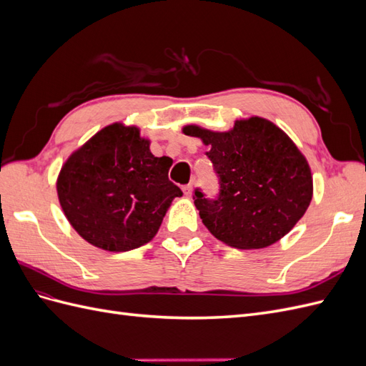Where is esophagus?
<instances>
[{
    "label": "esophagus",
    "instance_id": "34e87169",
    "mask_svg": "<svg viewBox=\"0 0 366 366\" xmlns=\"http://www.w3.org/2000/svg\"><path fill=\"white\" fill-rule=\"evenodd\" d=\"M183 192H184V195H186V197H191V195H192V192H194V186H192V184H187V186H184V187H183Z\"/></svg>",
    "mask_w": 366,
    "mask_h": 366
}]
</instances>
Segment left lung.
I'll return each instance as SVG.
<instances>
[{
  "label": "left lung",
  "instance_id": "obj_1",
  "mask_svg": "<svg viewBox=\"0 0 366 366\" xmlns=\"http://www.w3.org/2000/svg\"><path fill=\"white\" fill-rule=\"evenodd\" d=\"M186 136L209 147L219 177V197L195 191V207L207 230L224 244L264 249L296 226L313 198V175L304 154L273 122L252 116L229 131L184 125Z\"/></svg>",
  "mask_w": 366,
  "mask_h": 366
}]
</instances>
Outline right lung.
<instances>
[{
	"instance_id": "right-lung-1",
	"label": "right lung",
	"mask_w": 366,
	"mask_h": 366,
	"mask_svg": "<svg viewBox=\"0 0 366 366\" xmlns=\"http://www.w3.org/2000/svg\"><path fill=\"white\" fill-rule=\"evenodd\" d=\"M140 128L114 122L70 154L56 192L65 218L92 246L128 252L157 235L175 197L168 157H156Z\"/></svg>"
}]
</instances>
